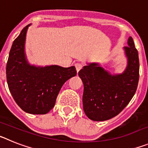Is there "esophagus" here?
I'll use <instances>...</instances> for the list:
<instances>
[{
  "instance_id": "obj_1",
  "label": "esophagus",
  "mask_w": 148,
  "mask_h": 148,
  "mask_svg": "<svg viewBox=\"0 0 148 148\" xmlns=\"http://www.w3.org/2000/svg\"><path fill=\"white\" fill-rule=\"evenodd\" d=\"M75 68H76L77 72H78L82 67H83V64H82V63L78 62V63H76V64H75Z\"/></svg>"
}]
</instances>
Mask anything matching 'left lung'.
Returning <instances> with one entry per match:
<instances>
[{"label":"left lung","mask_w":148,"mask_h":148,"mask_svg":"<svg viewBox=\"0 0 148 148\" xmlns=\"http://www.w3.org/2000/svg\"><path fill=\"white\" fill-rule=\"evenodd\" d=\"M125 47L127 66L121 74L111 75L97 63L78 72L84 84L83 108L92 121H105L121 113L136 91L139 78L138 53L131 37Z\"/></svg>","instance_id":"left-lung-1"}]
</instances>
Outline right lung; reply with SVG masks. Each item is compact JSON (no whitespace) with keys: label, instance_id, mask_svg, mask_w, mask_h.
I'll use <instances>...</instances> for the list:
<instances>
[{"label":"right lung","instance_id":"right-lung-1","mask_svg":"<svg viewBox=\"0 0 148 148\" xmlns=\"http://www.w3.org/2000/svg\"><path fill=\"white\" fill-rule=\"evenodd\" d=\"M29 24L13 41L6 64L8 87L19 107L30 114H46L53 109L63 84L76 75L74 66L30 65L25 55V40Z\"/></svg>","mask_w":148,"mask_h":148}]
</instances>
